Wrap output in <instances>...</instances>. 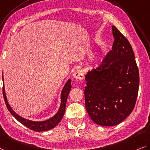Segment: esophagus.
<instances>
[{
  "label": "esophagus",
  "instance_id": "obj_1",
  "mask_svg": "<svg viewBox=\"0 0 150 150\" xmlns=\"http://www.w3.org/2000/svg\"><path fill=\"white\" fill-rule=\"evenodd\" d=\"M74 77L75 78H76V79L78 80H82L83 79V78H84V72H83V71L82 70H76L74 72Z\"/></svg>",
  "mask_w": 150,
  "mask_h": 150
}]
</instances>
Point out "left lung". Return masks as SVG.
<instances>
[{
    "mask_svg": "<svg viewBox=\"0 0 150 150\" xmlns=\"http://www.w3.org/2000/svg\"><path fill=\"white\" fill-rule=\"evenodd\" d=\"M114 42L98 68L85 76V106L94 123L118 125L134 109L139 76L132 47L127 38L112 26Z\"/></svg>",
    "mask_w": 150,
    "mask_h": 150,
    "instance_id": "left-lung-1",
    "label": "left lung"
}]
</instances>
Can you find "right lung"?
Instances as JSON below:
<instances>
[{
    "mask_svg": "<svg viewBox=\"0 0 150 150\" xmlns=\"http://www.w3.org/2000/svg\"><path fill=\"white\" fill-rule=\"evenodd\" d=\"M71 88H72V87H71V80L69 79L67 81V82H66V84H65V86H64L63 90H62V91L61 104H60V107H59L58 111H57V113L54 116H53L52 118L43 121H33L29 120V119H24L21 116H19V115H17L15 111H14V110L12 109V108L11 107V106L9 105L7 101V98H6L4 86L3 88V93L4 102H5V104L6 105V107H7L8 111L12 114L13 116L15 117L18 121L20 122V123L23 124V125L33 131H47L54 128L55 127H56L57 124L60 122L62 118H63V116L66 110V101H67L68 94H69V93H70Z\"/></svg>",
    "mask_w": 150,
    "mask_h": 150,
    "instance_id": "1",
    "label": "right lung"
}]
</instances>
